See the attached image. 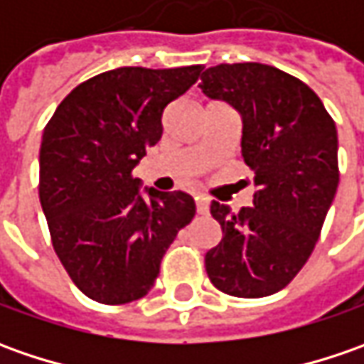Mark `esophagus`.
<instances>
[{"mask_svg": "<svg viewBox=\"0 0 364 364\" xmlns=\"http://www.w3.org/2000/svg\"><path fill=\"white\" fill-rule=\"evenodd\" d=\"M194 200H196V213H198V215H208V198L196 196Z\"/></svg>", "mask_w": 364, "mask_h": 364, "instance_id": "34e87169", "label": "esophagus"}]
</instances>
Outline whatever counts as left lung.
Masks as SVG:
<instances>
[{
    "mask_svg": "<svg viewBox=\"0 0 364 364\" xmlns=\"http://www.w3.org/2000/svg\"><path fill=\"white\" fill-rule=\"evenodd\" d=\"M200 89L239 111L241 156L255 174L253 206L210 204L223 239L206 257L213 286L235 298L272 296L314 251L338 188V135L300 78L259 63L206 68Z\"/></svg>",
    "mask_w": 364,
    "mask_h": 364,
    "instance_id": "8db88e82",
    "label": "left lung"
}]
</instances>
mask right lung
I'll return each instance as SVG.
<instances>
[{
  "instance_id": "add662e5",
  "label": "right lung",
  "mask_w": 364,
  "mask_h": 364,
  "mask_svg": "<svg viewBox=\"0 0 364 364\" xmlns=\"http://www.w3.org/2000/svg\"><path fill=\"white\" fill-rule=\"evenodd\" d=\"M203 66H121L80 82L56 107L40 146V204L52 247L75 286L117 306L144 298L164 253L194 218L186 192H158L133 178L160 141L161 113Z\"/></svg>"
}]
</instances>
